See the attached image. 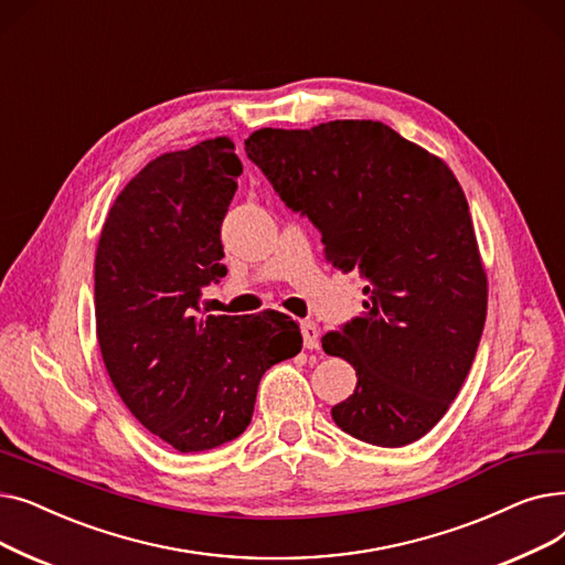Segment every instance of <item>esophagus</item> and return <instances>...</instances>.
Here are the masks:
<instances>
[{"instance_id":"obj_1","label":"esophagus","mask_w":565,"mask_h":565,"mask_svg":"<svg viewBox=\"0 0 565 565\" xmlns=\"http://www.w3.org/2000/svg\"><path fill=\"white\" fill-rule=\"evenodd\" d=\"M301 333H303L306 349H317L319 347V329H317L315 321H301Z\"/></svg>"}]
</instances>
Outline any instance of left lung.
<instances>
[{
  "instance_id": "obj_1",
  "label": "left lung",
  "mask_w": 565,
  "mask_h": 565,
  "mask_svg": "<svg viewBox=\"0 0 565 565\" xmlns=\"http://www.w3.org/2000/svg\"><path fill=\"white\" fill-rule=\"evenodd\" d=\"M246 153L315 223L327 259L367 280L365 315L321 338L359 377L335 425L384 448L420 439L460 393L488 315L462 185L439 156L370 119L259 128Z\"/></svg>"
}]
</instances>
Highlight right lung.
<instances>
[{
	"mask_svg": "<svg viewBox=\"0 0 565 565\" xmlns=\"http://www.w3.org/2000/svg\"><path fill=\"white\" fill-rule=\"evenodd\" d=\"M244 172L230 138L153 158L117 195L94 262L107 374L149 433L198 452L248 427L262 374L301 352L285 317L198 315L227 274L221 225Z\"/></svg>",
	"mask_w": 565,
	"mask_h": 565,
	"instance_id": "add662e5",
	"label": "right lung"
}]
</instances>
